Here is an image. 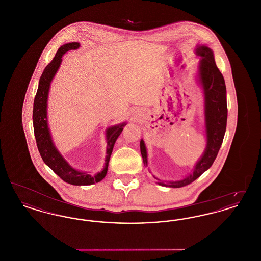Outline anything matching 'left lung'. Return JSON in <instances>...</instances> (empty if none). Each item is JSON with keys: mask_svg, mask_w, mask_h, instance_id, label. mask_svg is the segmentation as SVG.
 Listing matches in <instances>:
<instances>
[{"mask_svg": "<svg viewBox=\"0 0 261 261\" xmlns=\"http://www.w3.org/2000/svg\"><path fill=\"white\" fill-rule=\"evenodd\" d=\"M195 54L199 58L197 81L203 93L206 146L199 161L196 162L192 172L185 178L179 181H162L152 175L154 179L158 180L156 183L161 186L181 188L194 182L212 165L223 142L228 114L223 75L216 66L214 54L211 48L205 45H197ZM140 149L144 164L148 166V152L143 139L140 142Z\"/></svg>", "mask_w": 261, "mask_h": 261, "instance_id": "obj_1", "label": "left lung"}]
</instances>
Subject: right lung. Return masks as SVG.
Masks as SVG:
<instances>
[{
    "label": "right lung",
    "instance_id": "obj_1",
    "mask_svg": "<svg viewBox=\"0 0 261 261\" xmlns=\"http://www.w3.org/2000/svg\"><path fill=\"white\" fill-rule=\"evenodd\" d=\"M80 44L77 42L67 43L62 45L58 50L53 61L46 66L42 76L39 80L37 93L33 105V127L34 134L37 143L38 149L42 160L50 167V169L61 177L68 184L75 186H87L101 181L108 172L109 162L112 155V149L117 138L121 134L123 127L127 124L122 122L120 124L113 125L106 130L107 139V155L105 165L100 172L91 175L88 172L75 169L57 149L53 142L50 128L48 124V98L50 92V83L58 72L62 62V56L68 50H77Z\"/></svg>",
    "mask_w": 261,
    "mask_h": 261
}]
</instances>
